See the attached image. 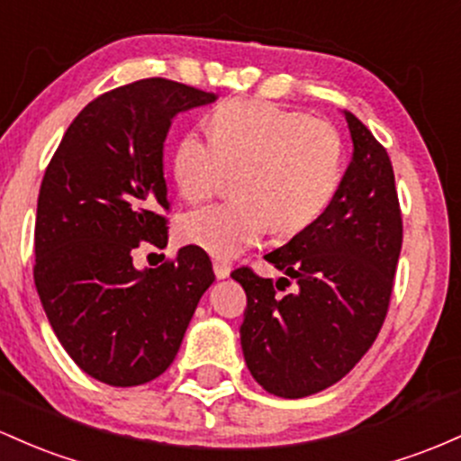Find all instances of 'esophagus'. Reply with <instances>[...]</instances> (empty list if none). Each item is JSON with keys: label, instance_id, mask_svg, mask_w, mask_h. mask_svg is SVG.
<instances>
[{"label": "esophagus", "instance_id": "obj_1", "mask_svg": "<svg viewBox=\"0 0 461 461\" xmlns=\"http://www.w3.org/2000/svg\"><path fill=\"white\" fill-rule=\"evenodd\" d=\"M230 271H231L230 262H225V260H214V276L219 277V280H225V277L230 276Z\"/></svg>", "mask_w": 461, "mask_h": 461}]
</instances>
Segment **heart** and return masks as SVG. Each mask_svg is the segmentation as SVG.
Masks as SVG:
<instances>
[{
	"label": "heart",
	"mask_w": 461,
	"mask_h": 461,
	"mask_svg": "<svg viewBox=\"0 0 461 461\" xmlns=\"http://www.w3.org/2000/svg\"><path fill=\"white\" fill-rule=\"evenodd\" d=\"M210 141L196 133L175 146L173 175L181 196L203 203L239 173V201L192 212L181 236L216 258H234L269 227L295 236L335 199L343 170L341 138L332 124L262 103L227 100L207 115Z\"/></svg>",
	"instance_id": "1"
}]
</instances>
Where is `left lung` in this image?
<instances>
[{"instance_id":"1","label":"left lung","mask_w":461,"mask_h":461,"mask_svg":"<svg viewBox=\"0 0 461 461\" xmlns=\"http://www.w3.org/2000/svg\"><path fill=\"white\" fill-rule=\"evenodd\" d=\"M352 161L335 199L306 230L265 256L280 277L240 267L247 293L240 346L251 376L280 398H304L335 385L361 361L385 321L402 247V219L387 150L343 111ZM296 280L293 294L282 284Z\"/></svg>"}]
</instances>
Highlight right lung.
Wrapping results in <instances>:
<instances>
[{
    "label": "right lung",
    "mask_w": 461,
    "mask_h": 461,
    "mask_svg": "<svg viewBox=\"0 0 461 461\" xmlns=\"http://www.w3.org/2000/svg\"><path fill=\"white\" fill-rule=\"evenodd\" d=\"M216 95L166 78L124 85L80 111L45 170L34 225V285L60 346L91 378L144 385L175 361L214 282L201 247L135 269L140 242L164 249V141L176 113Z\"/></svg>",
    "instance_id": "add662e5"
}]
</instances>
